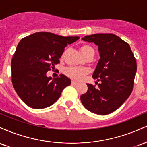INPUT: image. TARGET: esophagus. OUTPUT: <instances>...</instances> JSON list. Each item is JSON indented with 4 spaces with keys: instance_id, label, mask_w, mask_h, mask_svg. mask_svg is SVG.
Segmentation results:
<instances>
[{
    "instance_id": "1",
    "label": "esophagus",
    "mask_w": 147,
    "mask_h": 147,
    "mask_svg": "<svg viewBox=\"0 0 147 147\" xmlns=\"http://www.w3.org/2000/svg\"><path fill=\"white\" fill-rule=\"evenodd\" d=\"M71 84H72V85H73V86H76V85H77V84H78V83L75 82V81H72V82H71Z\"/></svg>"
}]
</instances>
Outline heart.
<instances>
[{"mask_svg":"<svg viewBox=\"0 0 147 147\" xmlns=\"http://www.w3.org/2000/svg\"><path fill=\"white\" fill-rule=\"evenodd\" d=\"M81 51L84 56H86L90 52H94V50L90 45L84 44L81 46ZM88 73V70L82 67H69L65 70V74L72 79L79 81L84 78L86 75Z\"/></svg>","mask_w":147,"mask_h":147,"instance_id":"b5f03b06","label":"heart"}]
</instances>
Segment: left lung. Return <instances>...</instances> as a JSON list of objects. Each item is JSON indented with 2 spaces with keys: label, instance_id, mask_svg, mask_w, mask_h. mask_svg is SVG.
Returning a JSON list of instances; mask_svg holds the SVG:
<instances>
[{
  "label": "left lung",
  "instance_id": "obj_1",
  "mask_svg": "<svg viewBox=\"0 0 147 147\" xmlns=\"http://www.w3.org/2000/svg\"><path fill=\"white\" fill-rule=\"evenodd\" d=\"M82 40L98 46L100 59L92 75L99 82L98 87L87 84L88 91L81 95V102L94 113H111L132 92L137 71L136 58L129 43L113 34H95Z\"/></svg>",
  "mask_w": 147,
  "mask_h": 147
}]
</instances>
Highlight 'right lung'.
I'll return each instance as SVG.
<instances>
[{
	"label": "right lung",
	"mask_w": 147,
	"mask_h": 147,
	"mask_svg": "<svg viewBox=\"0 0 147 147\" xmlns=\"http://www.w3.org/2000/svg\"><path fill=\"white\" fill-rule=\"evenodd\" d=\"M79 36L41 32L22 38L11 60V82L16 93L33 109H44L59 98L71 81L63 75L52 79L46 73L60 62L66 45Z\"/></svg>",
	"instance_id": "right-lung-1"
}]
</instances>
